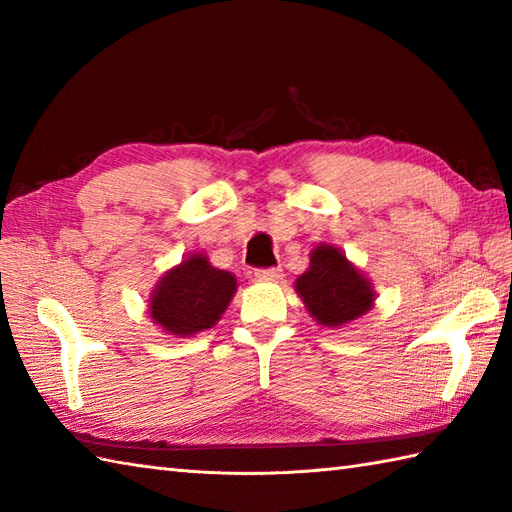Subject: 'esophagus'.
Instances as JSON below:
<instances>
[{"instance_id": "1", "label": "esophagus", "mask_w": 512, "mask_h": 512, "mask_svg": "<svg viewBox=\"0 0 512 512\" xmlns=\"http://www.w3.org/2000/svg\"><path fill=\"white\" fill-rule=\"evenodd\" d=\"M255 277L262 279V281H275L281 277V268L273 266V268H259L255 270Z\"/></svg>"}]
</instances>
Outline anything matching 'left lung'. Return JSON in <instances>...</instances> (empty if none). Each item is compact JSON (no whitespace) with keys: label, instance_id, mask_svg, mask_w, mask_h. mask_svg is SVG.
Returning a JSON list of instances; mask_svg holds the SVG:
<instances>
[{"label":"left lung","instance_id":"left-lung-1","mask_svg":"<svg viewBox=\"0 0 512 512\" xmlns=\"http://www.w3.org/2000/svg\"><path fill=\"white\" fill-rule=\"evenodd\" d=\"M295 290L306 303L310 317L325 328H341L374 306V288L369 279L330 244H319L312 250L310 266L297 277Z\"/></svg>","mask_w":512,"mask_h":512}]
</instances>
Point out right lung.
I'll return each instance as SVG.
<instances>
[{
    "instance_id": "add662e5",
    "label": "right lung",
    "mask_w": 512,
    "mask_h": 512,
    "mask_svg": "<svg viewBox=\"0 0 512 512\" xmlns=\"http://www.w3.org/2000/svg\"><path fill=\"white\" fill-rule=\"evenodd\" d=\"M235 290L233 273L211 266L206 255L193 253L160 277L149 299V317L167 334L193 336L220 321Z\"/></svg>"
}]
</instances>
